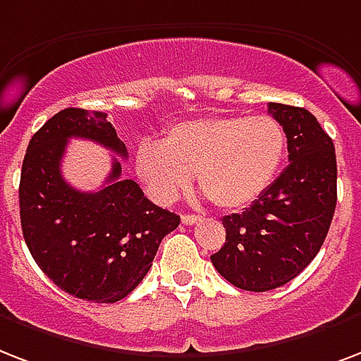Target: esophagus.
Instances as JSON below:
<instances>
[{
  "label": "esophagus",
  "mask_w": 361,
  "mask_h": 361,
  "mask_svg": "<svg viewBox=\"0 0 361 361\" xmlns=\"http://www.w3.org/2000/svg\"><path fill=\"white\" fill-rule=\"evenodd\" d=\"M199 219L200 217L195 216V214H185V216H181V221H183L185 225H195Z\"/></svg>",
  "instance_id": "1"
}]
</instances>
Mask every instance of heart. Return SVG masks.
Instances as JSON below:
<instances>
[{
	"mask_svg": "<svg viewBox=\"0 0 361 361\" xmlns=\"http://www.w3.org/2000/svg\"><path fill=\"white\" fill-rule=\"evenodd\" d=\"M288 137L271 115L204 117L172 125L159 142H142L136 174L161 202L191 183L224 210L252 204L269 189L284 162Z\"/></svg>",
	"mask_w": 361,
	"mask_h": 361,
	"instance_id": "b5f03b06",
	"label": "heart"
}]
</instances>
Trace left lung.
Returning <instances> with one entry per match:
<instances>
[{
    "label": "left lung",
    "mask_w": 361,
    "mask_h": 361,
    "mask_svg": "<svg viewBox=\"0 0 361 361\" xmlns=\"http://www.w3.org/2000/svg\"><path fill=\"white\" fill-rule=\"evenodd\" d=\"M284 126L290 164L259 199L224 217L225 244L210 255L216 271L246 291L288 284L314 259L337 204L334 140L305 107L269 104Z\"/></svg>",
    "instance_id": "left-lung-1"
}]
</instances>
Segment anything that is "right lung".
<instances>
[{
	"instance_id": "add662e5",
	"label": "right lung",
	"mask_w": 361,
	"mask_h": 361,
	"mask_svg": "<svg viewBox=\"0 0 361 361\" xmlns=\"http://www.w3.org/2000/svg\"><path fill=\"white\" fill-rule=\"evenodd\" d=\"M70 137L126 159V145L106 114L68 107L51 117L32 136L22 162V235L37 267L60 290L85 301L117 302L144 280L180 216L145 199L134 180L121 178L115 157L102 189L77 191L60 172Z\"/></svg>"
}]
</instances>
